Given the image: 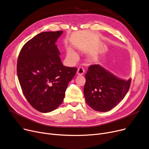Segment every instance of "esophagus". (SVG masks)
Masks as SVG:
<instances>
[{"label":"esophagus","mask_w":149,"mask_h":149,"mask_svg":"<svg viewBox=\"0 0 149 149\" xmlns=\"http://www.w3.org/2000/svg\"><path fill=\"white\" fill-rule=\"evenodd\" d=\"M84 73V69L83 67L78 68L77 70V74L78 75H83Z\"/></svg>","instance_id":"34e87169"}]
</instances>
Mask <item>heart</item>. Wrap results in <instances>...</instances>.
<instances>
[{
    "label": "heart",
    "instance_id": "b5f03b06",
    "mask_svg": "<svg viewBox=\"0 0 149 149\" xmlns=\"http://www.w3.org/2000/svg\"><path fill=\"white\" fill-rule=\"evenodd\" d=\"M67 56L69 58H71V59H72V60H74V61L77 60L78 58V55L77 54V53L71 48H69L68 49Z\"/></svg>",
    "mask_w": 149,
    "mask_h": 149
}]
</instances>
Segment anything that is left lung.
Listing matches in <instances>:
<instances>
[{"mask_svg":"<svg viewBox=\"0 0 149 149\" xmlns=\"http://www.w3.org/2000/svg\"><path fill=\"white\" fill-rule=\"evenodd\" d=\"M84 95L86 102L94 110H111L123 100L131 78L125 80L116 77L100 65H92L85 75Z\"/></svg>","mask_w":149,"mask_h":149,"instance_id":"1","label":"left lung"}]
</instances>
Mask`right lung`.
I'll return each instance as SVG.
<instances>
[{
  "label": "right lung",
  "mask_w": 149,
  "mask_h": 149,
  "mask_svg": "<svg viewBox=\"0 0 149 149\" xmlns=\"http://www.w3.org/2000/svg\"><path fill=\"white\" fill-rule=\"evenodd\" d=\"M63 31L44 32L27 41L19 53L17 71L26 100L41 113L60 105L77 68L63 65L55 44Z\"/></svg>",
  "instance_id": "obj_1"
}]
</instances>
